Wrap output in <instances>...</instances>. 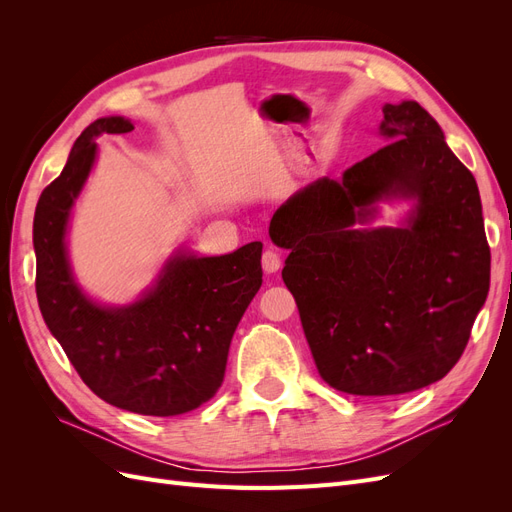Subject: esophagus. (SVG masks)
<instances>
[{
  "mask_svg": "<svg viewBox=\"0 0 512 512\" xmlns=\"http://www.w3.org/2000/svg\"><path fill=\"white\" fill-rule=\"evenodd\" d=\"M260 262H262V269H265V273H269V275L282 269V258L275 250H267L265 254H262Z\"/></svg>",
  "mask_w": 512,
  "mask_h": 512,
  "instance_id": "esophagus-1",
  "label": "esophagus"
}]
</instances>
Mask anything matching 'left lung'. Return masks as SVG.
I'll return each instance as SVG.
<instances>
[{
  "label": "left lung",
  "instance_id": "8db88e82",
  "mask_svg": "<svg viewBox=\"0 0 512 512\" xmlns=\"http://www.w3.org/2000/svg\"><path fill=\"white\" fill-rule=\"evenodd\" d=\"M389 145L294 192L269 237L322 380L350 395H404L442 380L489 292L491 254L474 175L425 108L382 106ZM410 199L399 227L380 202Z\"/></svg>",
  "mask_w": 512,
  "mask_h": 512
}]
</instances>
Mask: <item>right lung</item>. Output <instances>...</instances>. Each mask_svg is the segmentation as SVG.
<instances>
[{
	"label": "right lung",
	"instance_id": "obj_1",
	"mask_svg": "<svg viewBox=\"0 0 512 512\" xmlns=\"http://www.w3.org/2000/svg\"><path fill=\"white\" fill-rule=\"evenodd\" d=\"M132 130L126 117L96 119L40 194L36 294L46 327L100 399L145 416H177L203 406L222 386L232 335L262 284V243L224 256L179 247L136 301L91 299L70 267V215L96 164V138Z\"/></svg>",
	"mask_w": 512,
	"mask_h": 512
}]
</instances>
